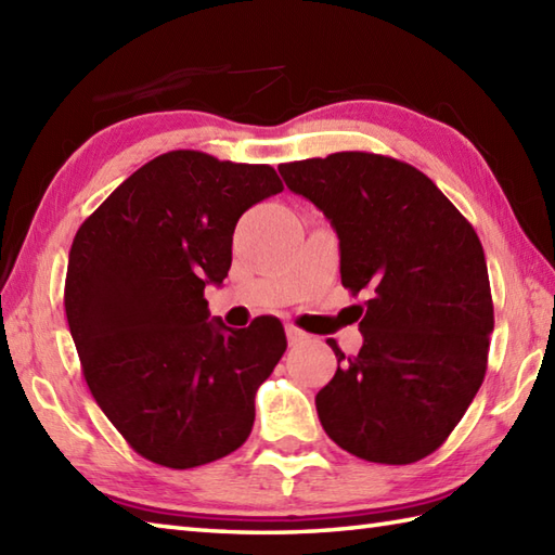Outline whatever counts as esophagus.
I'll use <instances>...</instances> for the list:
<instances>
[{
  "instance_id": "34e87169",
  "label": "esophagus",
  "mask_w": 555,
  "mask_h": 555,
  "mask_svg": "<svg viewBox=\"0 0 555 555\" xmlns=\"http://www.w3.org/2000/svg\"><path fill=\"white\" fill-rule=\"evenodd\" d=\"M286 338H288V344H291V346H298V344H302V340H308V334L300 332L298 326L288 324V326H286Z\"/></svg>"
}]
</instances>
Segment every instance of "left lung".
<instances>
[{"instance_id":"8db88e82","label":"left lung","mask_w":555,"mask_h":555,"mask_svg":"<svg viewBox=\"0 0 555 555\" xmlns=\"http://www.w3.org/2000/svg\"><path fill=\"white\" fill-rule=\"evenodd\" d=\"M332 221L340 284L370 293L360 332L317 393L328 439L370 463L410 465L463 420L487 374L493 302L477 233L422 171L372 152L281 164Z\"/></svg>"}]
</instances>
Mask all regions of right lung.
<instances>
[{"mask_svg":"<svg viewBox=\"0 0 555 555\" xmlns=\"http://www.w3.org/2000/svg\"><path fill=\"white\" fill-rule=\"evenodd\" d=\"M284 191L269 164L159 155L80 223L64 308L92 398L128 446L188 469L233 453L255 393L286 352L284 324L209 322L207 284L231 269L241 215Z\"/></svg>","mask_w":555,"mask_h":555,"instance_id":"right-lung-1","label":"right lung"}]
</instances>
